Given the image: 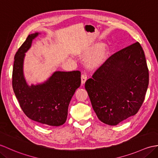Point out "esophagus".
<instances>
[{
  "mask_svg": "<svg viewBox=\"0 0 158 158\" xmlns=\"http://www.w3.org/2000/svg\"><path fill=\"white\" fill-rule=\"evenodd\" d=\"M86 80H87L86 73L85 72H83L82 75H81V84H82V85H83V84L85 83Z\"/></svg>",
  "mask_w": 158,
  "mask_h": 158,
  "instance_id": "esophagus-1",
  "label": "esophagus"
}]
</instances>
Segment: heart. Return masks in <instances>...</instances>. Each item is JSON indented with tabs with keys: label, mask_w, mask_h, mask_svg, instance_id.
Wrapping results in <instances>:
<instances>
[{
	"label": "heart",
	"mask_w": 158,
	"mask_h": 158,
	"mask_svg": "<svg viewBox=\"0 0 158 158\" xmlns=\"http://www.w3.org/2000/svg\"><path fill=\"white\" fill-rule=\"evenodd\" d=\"M95 56L90 62V67H95L101 64L104 62L106 54H107V49L104 46H102L101 44H96L89 47L84 52L83 57H90L93 56L95 53Z\"/></svg>",
	"instance_id": "obj_1"
}]
</instances>
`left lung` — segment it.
Instances as JSON below:
<instances>
[{
  "mask_svg": "<svg viewBox=\"0 0 158 158\" xmlns=\"http://www.w3.org/2000/svg\"><path fill=\"white\" fill-rule=\"evenodd\" d=\"M87 79L85 87L102 123L114 126L136 114L144 101L149 71L138 42L116 52Z\"/></svg>",
  "mask_w": 158,
  "mask_h": 158,
  "instance_id": "1",
  "label": "left lung"
}]
</instances>
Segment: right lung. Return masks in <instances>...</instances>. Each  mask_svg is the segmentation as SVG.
<instances>
[{
	"instance_id": "right-lung-1",
	"label": "right lung",
	"mask_w": 158,
	"mask_h": 158,
	"mask_svg": "<svg viewBox=\"0 0 158 158\" xmlns=\"http://www.w3.org/2000/svg\"><path fill=\"white\" fill-rule=\"evenodd\" d=\"M38 34L29 35L15 55L13 89L29 118L45 125L58 127L67 120L69 103L81 85V72L56 71L44 83L29 86L23 75V59L32 40Z\"/></svg>"
}]
</instances>
